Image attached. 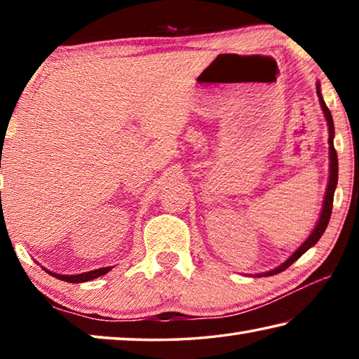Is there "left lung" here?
Returning a JSON list of instances; mask_svg holds the SVG:
<instances>
[{"mask_svg":"<svg viewBox=\"0 0 359 359\" xmlns=\"http://www.w3.org/2000/svg\"><path fill=\"white\" fill-rule=\"evenodd\" d=\"M317 95H318V100H320L321 111H323L325 118H326V121H327V131H330V139H327V142H330V180H327V187H326V193H325V199H323V208H321L320 218H318L317 224H315V228L312 229V233L309 234V238H307L306 241H304L299 247L296 248L294 253L291 255V257H290L287 261H283V263H282L280 266H277L276 269L263 272V274H255L253 277L274 276V274H278V272H282V271L287 269V267L293 264L297 258H301L302 255L309 250V248L317 244L321 236H323L325 229H326V226H327V223H330L331 212H332L334 191H336V187H337L339 163H337L336 149H334V121H332V115H331V112H330V109H327V106H326L323 96H321L320 82H317Z\"/></svg>","mask_w":359,"mask_h":359,"instance_id":"obj_1","label":"left lung"}]
</instances>
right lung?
Returning a JSON list of instances; mask_svg holds the SVG:
<instances>
[{
	"label": "right lung",
	"instance_id": "right-lung-1",
	"mask_svg": "<svg viewBox=\"0 0 359 359\" xmlns=\"http://www.w3.org/2000/svg\"><path fill=\"white\" fill-rule=\"evenodd\" d=\"M114 266H107V267H100V269H95V271H88V272H82V274H74V276H63V274H57V272H50L47 271L46 267L44 269L48 272V274L60 278V280H65V282H69V283H81V282H88V280H93V278H98L101 276L107 274L109 271L112 269Z\"/></svg>",
	"mask_w": 359,
	"mask_h": 359
}]
</instances>
